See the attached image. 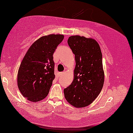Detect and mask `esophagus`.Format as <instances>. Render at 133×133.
Here are the masks:
<instances>
[{
    "label": "esophagus",
    "instance_id": "esophagus-1",
    "mask_svg": "<svg viewBox=\"0 0 133 133\" xmlns=\"http://www.w3.org/2000/svg\"><path fill=\"white\" fill-rule=\"evenodd\" d=\"M64 73H65V72H61V73H60V76H62V75L64 74Z\"/></svg>",
    "mask_w": 133,
    "mask_h": 133
}]
</instances>
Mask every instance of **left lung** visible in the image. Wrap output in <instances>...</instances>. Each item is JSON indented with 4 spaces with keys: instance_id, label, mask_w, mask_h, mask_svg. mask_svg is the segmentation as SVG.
I'll list each match as a JSON object with an SVG mask.
<instances>
[{
    "instance_id": "1",
    "label": "left lung",
    "mask_w": 133,
    "mask_h": 133,
    "mask_svg": "<svg viewBox=\"0 0 133 133\" xmlns=\"http://www.w3.org/2000/svg\"><path fill=\"white\" fill-rule=\"evenodd\" d=\"M68 44L75 55L76 65L72 83L64 90L67 102L76 108L87 107L96 99L103 87L102 55L95 40L69 37Z\"/></svg>"
}]
</instances>
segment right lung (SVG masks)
Here are the masks:
<instances>
[{
    "mask_svg": "<svg viewBox=\"0 0 133 133\" xmlns=\"http://www.w3.org/2000/svg\"><path fill=\"white\" fill-rule=\"evenodd\" d=\"M62 34L43 36L32 44L22 61L18 72V86L24 97L31 102L44 99L55 78L54 55L62 42Z\"/></svg>",
    "mask_w": 133,
    "mask_h": 133,
    "instance_id": "1",
    "label": "right lung"
}]
</instances>
